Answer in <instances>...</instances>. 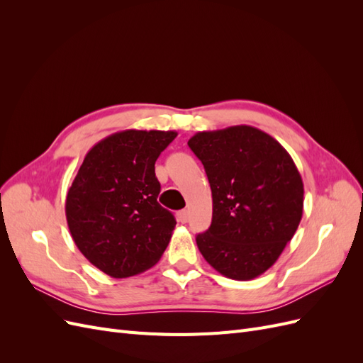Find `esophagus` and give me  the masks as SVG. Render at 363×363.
<instances>
[{
    "label": "esophagus",
    "instance_id": "34e87169",
    "mask_svg": "<svg viewBox=\"0 0 363 363\" xmlns=\"http://www.w3.org/2000/svg\"><path fill=\"white\" fill-rule=\"evenodd\" d=\"M188 218H189L188 211H180V212L177 213V219H179V221H180L182 224H186V223H188Z\"/></svg>",
    "mask_w": 363,
    "mask_h": 363
}]
</instances>
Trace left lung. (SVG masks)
Listing matches in <instances>:
<instances>
[{
  "mask_svg": "<svg viewBox=\"0 0 363 363\" xmlns=\"http://www.w3.org/2000/svg\"><path fill=\"white\" fill-rule=\"evenodd\" d=\"M189 148L212 189V224L196 245L223 276L247 281L269 269L303 216V180L289 152L251 125L200 131Z\"/></svg>",
  "mask_w": 363,
  "mask_h": 363,
  "instance_id": "obj_1",
  "label": "left lung"
}]
</instances>
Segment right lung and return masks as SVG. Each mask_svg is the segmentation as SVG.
Returning a JSON list of instances; mask_svg holds the SVG:
<instances>
[{"mask_svg": "<svg viewBox=\"0 0 363 363\" xmlns=\"http://www.w3.org/2000/svg\"><path fill=\"white\" fill-rule=\"evenodd\" d=\"M175 131L124 130L87 152L67 195L74 242L94 267L115 279L155 267L167 250L174 215L157 203L155 163Z\"/></svg>", "mask_w": 363, "mask_h": 363, "instance_id": "add662e5", "label": "right lung"}]
</instances>
